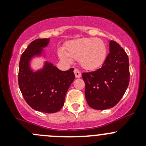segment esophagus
I'll list each match as a JSON object with an SVG mask.
<instances>
[{"label": "esophagus", "mask_w": 146, "mask_h": 146, "mask_svg": "<svg viewBox=\"0 0 146 146\" xmlns=\"http://www.w3.org/2000/svg\"><path fill=\"white\" fill-rule=\"evenodd\" d=\"M74 74H75L76 78H80V77H81V72H80V71L78 70L77 69H74Z\"/></svg>", "instance_id": "1"}]
</instances>
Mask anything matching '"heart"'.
<instances>
[{
    "label": "heart",
    "mask_w": 146,
    "mask_h": 146,
    "mask_svg": "<svg viewBox=\"0 0 146 146\" xmlns=\"http://www.w3.org/2000/svg\"><path fill=\"white\" fill-rule=\"evenodd\" d=\"M58 56L66 62H71L72 58L78 59L82 68L94 70L101 66L105 60L107 47L100 38H79L67 44L66 52L59 50Z\"/></svg>",
    "instance_id": "obj_1"
}]
</instances>
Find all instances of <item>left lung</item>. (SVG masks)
<instances>
[{
    "mask_svg": "<svg viewBox=\"0 0 146 146\" xmlns=\"http://www.w3.org/2000/svg\"><path fill=\"white\" fill-rule=\"evenodd\" d=\"M85 96L88 104L95 110L109 109L116 105L129 82L128 55L121 45L110 42V52L101 68L83 72Z\"/></svg>",
    "mask_w": 146,
    "mask_h": 146,
    "instance_id": "obj_1",
    "label": "left lung"
}]
</instances>
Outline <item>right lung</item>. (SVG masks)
Listing matches in <instances>:
<instances>
[{"label": "right lung", "instance_id": "1", "mask_svg": "<svg viewBox=\"0 0 146 146\" xmlns=\"http://www.w3.org/2000/svg\"><path fill=\"white\" fill-rule=\"evenodd\" d=\"M49 38H37L31 42L22 54L19 64L18 83L25 102L37 111L54 113L64 106L65 96L74 80V69L60 71L46 62L44 69L33 72L29 67L33 56L42 53Z\"/></svg>", "mask_w": 146, "mask_h": 146}]
</instances>
